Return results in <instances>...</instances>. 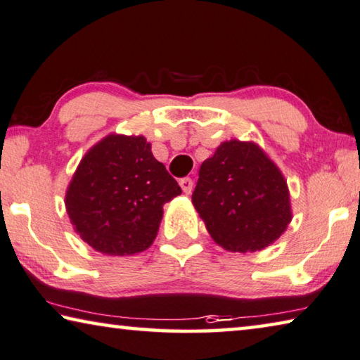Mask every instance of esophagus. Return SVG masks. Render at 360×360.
<instances>
[{
    "instance_id": "esophagus-1",
    "label": "esophagus",
    "mask_w": 360,
    "mask_h": 360,
    "mask_svg": "<svg viewBox=\"0 0 360 360\" xmlns=\"http://www.w3.org/2000/svg\"><path fill=\"white\" fill-rule=\"evenodd\" d=\"M179 186H181V189L184 191V193H187V195H189V193L192 192L193 181H192L191 178H182V179L179 181Z\"/></svg>"
}]
</instances>
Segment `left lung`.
I'll list each match as a JSON object with an SVG mask.
<instances>
[{"instance_id": "left-lung-1", "label": "left lung", "mask_w": 360, "mask_h": 360, "mask_svg": "<svg viewBox=\"0 0 360 360\" xmlns=\"http://www.w3.org/2000/svg\"><path fill=\"white\" fill-rule=\"evenodd\" d=\"M192 203L213 240L229 252L269 247L292 221L287 181L255 142H222L202 163Z\"/></svg>"}]
</instances>
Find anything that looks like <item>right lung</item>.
I'll return each instance as SVG.
<instances>
[{
  "mask_svg": "<svg viewBox=\"0 0 360 360\" xmlns=\"http://www.w3.org/2000/svg\"><path fill=\"white\" fill-rule=\"evenodd\" d=\"M181 187L144 136L110 134L79 162L65 193L73 229L96 252L136 255L155 240L163 205Z\"/></svg>",
  "mask_w": 360,
  "mask_h": 360,
  "instance_id": "1",
  "label": "right lung"
}]
</instances>
